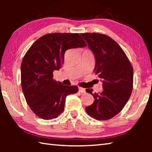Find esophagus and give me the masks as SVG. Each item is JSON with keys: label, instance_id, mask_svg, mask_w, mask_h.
Listing matches in <instances>:
<instances>
[{"label": "esophagus", "instance_id": "obj_1", "mask_svg": "<svg viewBox=\"0 0 152 152\" xmlns=\"http://www.w3.org/2000/svg\"><path fill=\"white\" fill-rule=\"evenodd\" d=\"M78 91L80 92H81V93H84V92H86L85 89L83 88H81V87H78Z\"/></svg>", "mask_w": 152, "mask_h": 152}]
</instances>
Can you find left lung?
<instances>
[{
	"label": "left lung",
	"mask_w": 152,
	"mask_h": 152,
	"mask_svg": "<svg viewBox=\"0 0 152 152\" xmlns=\"http://www.w3.org/2000/svg\"><path fill=\"white\" fill-rule=\"evenodd\" d=\"M95 58L94 73L101 79L102 91L92 94L94 101L85 108L87 114L97 120L115 117L127 103L133 90L132 64L119 45L108 35L96 33H81Z\"/></svg>",
	"instance_id": "obj_1"
}]
</instances>
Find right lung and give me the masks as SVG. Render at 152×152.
Instances as JSON below:
<instances>
[{
    "label": "right lung",
    "instance_id": "right-lung-1",
    "mask_svg": "<svg viewBox=\"0 0 152 152\" xmlns=\"http://www.w3.org/2000/svg\"><path fill=\"white\" fill-rule=\"evenodd\" d=\"M86 46L78 33H48L36 40L25 53L20 66L21 88L37 117L57 118L64 111L66 96L78 92V86L53 80V72L61 68L66 50Z\"/></svg>",
    "mask_w": 152,
    "mask_h": 152
}]
</instances>
